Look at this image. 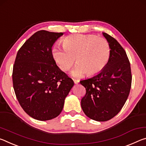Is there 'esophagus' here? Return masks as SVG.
I'll use <instances>...</instances> for the list:
<instances>
[{"mask_svg": "<svg viewBox=\"0 0 146 146\" xmlns=\"http://www.w3.org/2000/svg\"><path fill=\"white\" fill-rule=\"evenodd\" d=\"M74 80V82L75 84H78V83L80 82V80Z\"/></svg>", "mask_w": 146, "mask_h": 146, "instance_id": "1", "label": "esophagus"}]
</instances>
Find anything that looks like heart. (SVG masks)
Listing matches in <instances>:
<instances>
[{
  "label": "heart",
  "mask_w": 146,
  "mask_h": 146,
  "mask_svg": "<svg viewBox=\"0 0 146 146\" xmlns=\"http://www.w3.org/2000/svg\"><path fill=\"white\" fill-rule=\"evenodd\" d=\"M62 45L64 49L56 46L52 48V56L63 71L70 70L76 59L78 64L72 71L74 77L86 73L89 76L97 74L106 67L111 57L109 42L96 35H69L62 40Z\"/></svg>",
  "instance_id": "1"
}]
</instances>
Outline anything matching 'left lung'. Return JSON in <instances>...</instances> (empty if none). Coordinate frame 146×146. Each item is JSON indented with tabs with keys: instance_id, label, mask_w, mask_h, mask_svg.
Listing matches in <instances>:
<instances>
[{
	"instance_id": "left-lung-1",
	"label": "left lung",
	"mask_w": 146,
	"mask_h": 146,
	"mask_svg": "<svg viewBox=\"0 0 146 146\" xmlns=\"http://www.w3.org/2000/svg\"><path fill=\"white\" fill-rule=\"evenodd\" d=\"M111 47V57L98 74L80 83L86 94L81 106L84 113L92 120H111L122 109L129 94L132 75L130 62L123 47L111 35L103 33Z\"/></svg>"
}]
</instances>
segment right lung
Listing matches in <instances>:
<instances>
[{
  "label": "right lung",
  "instance_id": "right-lung-1",
  "mask_svg": "<svg viewBox=\"0 0 146 146\" xmlns=\"http://www.w3.org/2000/svg\"><path fill=\"white\" fill-rule=\"evenodd\" d=\"M63 35L38 31L17 54L12 73L14 91L24 111L38 120H49L58 116L74 84L52 56V47Z\"/></svg>",
  "mask_w": 146,
  "mask_h": 146
}]
</instances>
